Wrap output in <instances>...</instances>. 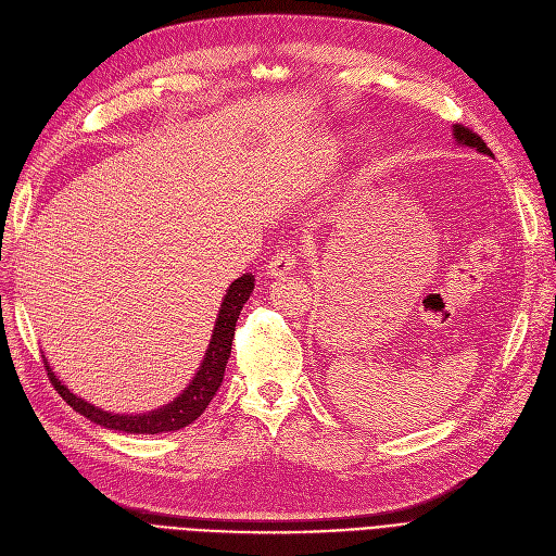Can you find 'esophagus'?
<instances>
[{
	"instance_id": "34e87169",
	"label": "esophagus",
	"mask_w": 556,
	"mask_h": 556,
	"mask_svg": "<svg viewBox=\"0 0 556 556\" xmlns=\"http://www.w3.org/2000/svg\"><path fill=\"white\" fill-rule=\"evenodd\" d=\"M298 261H300V254L295 248H283L279 250L270 263H268V275L270 277H283L288 273H293L298 268Z\"/></svg>"
}]
</instances>
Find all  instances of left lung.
<instances>
[{
  "instance_id": "8db88e82",
  "label": "left lung",
  "mask_w": 556,
  "mask_h": 556,
  "mask_svg": "<svg viewBox=\"0 0 556 556\" xmlns=\"http://www.w3.org/2000/svg\"><path fill=\"white\" fill-rule=\"evenodd\" d=\"M454 138H456L458 142H462V144H468V148H477L479 152L491 154V150L486 148V142L481 140V136L475 134L472 129L464 127V125H454Z\"/></svg>"
}]
</instances>
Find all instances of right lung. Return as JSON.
I'll list each match as a JSON object with an SVG mask.
<instances>
[{"instance_id":"right-lung-1","label":"right lung","mask_w":556,"mask_h":556,"mask_svg":"<svg viewBox=\"0 0 556 556\" xmlns=\"http://www.w3.org/2000/svg\"><path fill=\"white\" fill-rule=\"evenodd\" d=\"M254 288V277L252 275H243L238 277L225 295V302L220 306L218 320H215V329L211 336V343L206 350V356L202 361V366L188 383V389L167 406L156 408L152 414H142V416H119V414H106L102 408L88 404L86 400L77 397L72 391H67L65 386L56 379V375L52 372V368L45 364L47 377H50L52 386L59 391V395L79 412L81 416H86L90 422H98L106 429H115V431H125V433H163V431H177L186 425H190L192 420H198L204 412L208 402L213 400V395L218 393L223 377H225V366L227 358L231 354V341H233V331H236V320L243 311V304L250 300V293Z\"/></svg>"}]
</instances>
